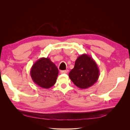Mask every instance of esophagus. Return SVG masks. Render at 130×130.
I'll list each match as a JSON object with an SVG mask.
<instances>
[{"label": "esophagus", "mask_w": 130, "mask_h": 130, "mask_svg": "<svg viewBox=\"0 0 130 130\" xmlns=\"http://www.w3.org/2000/svg\"><path fill=\"white\" fill-rule=\"evenodd\" d=\"M68 72V70H61V74H67Z\"/></svg>", "instance_id": "obj_1"}]
</instances>
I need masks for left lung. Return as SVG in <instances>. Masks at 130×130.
<instances>
[{"mask_svg": "<svg viewBox=\"0 0 130 130\" xmlns=\"http://www.w3.org/2000/svg\"><path fill=\"white\" fill-rule=\"evenodd\" d=\"M99 69L94 59L84 54L77 57L69 77L74 84L81 89L91 87L99 77Z\"/></svg>", "mask_w": 130, "mask_h": 130, "instance_id": "1", "label": "left lung"}]
</instances>
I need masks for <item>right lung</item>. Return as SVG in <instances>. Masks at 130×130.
I'll return each instance as SVG.
<instances>
[{
  "mask_svg": "<svg viewBox=\"0 0 130 130\" xmlns=\"http://www.w3.org/2000/svg\"><path fill=\"white\" fill-rule=\"evenodd\" d=\"M58 74V68L49 57L38 59L30 70V75L33 82L45 89H48L55 85Z\"/></svg>",
  "mask_w": 130,
  "mask_h": 130,
  "instance_id": "add662e5",
  "label": "right lung"
}]
</instances>
